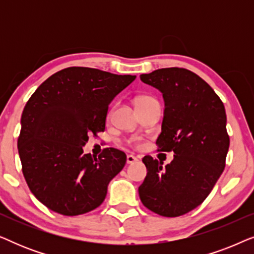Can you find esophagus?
Wrapping results in <instances>:
<instances>
[{"instance_id": "1", "label": "esophagus", "mask_w": 254, "mask_h": 254, "mask_svg": "<svg viewBox=\"0 0 254 254\" xmlns=\"http://www.w3.org/2000/svg\"><path fill=\"white\" fill-rule=\"evenodd\" d=\"M138 161L136 156L134 155H128L127 156V164H134V163H136Z\"/></svg>"}]
</instances>
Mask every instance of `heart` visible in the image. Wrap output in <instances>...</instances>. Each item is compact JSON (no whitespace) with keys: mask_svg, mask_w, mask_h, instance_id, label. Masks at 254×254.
<instances>
[{"mask_svg":"<svg viewBox=\"0 0 254 254\" xmlns=\"http://www.w3.org/2000/svg\"><path fill=\"white\" fill-rule=\"evenodd\" d=\"M152 100H156L155 98H152L150 96H140L135 99V105H138V104H143V103H148V102H152Z\"/></svg>","mask_w":254,"mask_h":254,"instance_id":"b5f03b06","label":"heart"}]
</instances>
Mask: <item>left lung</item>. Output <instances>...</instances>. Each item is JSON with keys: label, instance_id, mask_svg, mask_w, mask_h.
Masks as SVG:
<instances>
[{"label": "left lung", "instance_id": "8db88e82", "mask_svg": "<svg viewBox=\"0 0 254 254\" xmlns=\"http://www.w3.org/2000/svg\"><path fill=\"white\" fill-rule=\"evenodd\" d=\"M162 92L164 117L156 143L158 151H173L166 166L150 156L138 187L142 203L166 217H177L200 206L225 166L229 150L223 103L200 76L184 68H162L140 75Z\"/></svg>", "mask_w": 254, "mask_h": 254}]
</instances>
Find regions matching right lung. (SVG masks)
I'll return each mask as SVG.
<instances>
[{
	"mask_svg": "<svg viewBox=\"0 0 254 254\" xmlns=\"http://www.w3.org/2000/svg\"><path fill=\"white\" fill-rule=\"evenodd\" d=\"M135 78L69 67L48 77L26 103L17 143L23 175L33 195L51 210L76 216L105 200L126 154L106 148L97 158L83 154V147L90 134L105 130L109 105Z\"/></svg>",
	"mask_w": 254,
	"mask_h": 254,
	"instance_id": "add662e5",
	"label": "right lung"
}]
</instances>
